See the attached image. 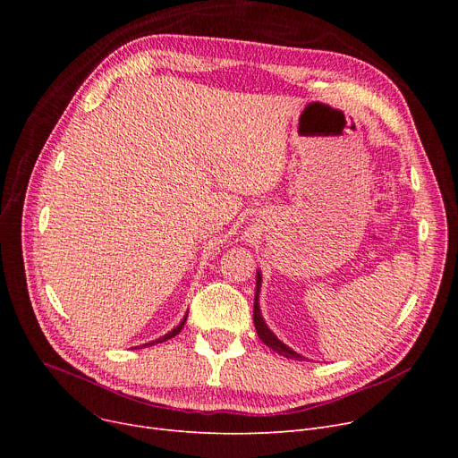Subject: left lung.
<instances>
[{"label": "left lung", "mask_w": 458, "mask_h": 458, "mask_svg": "<svg viewBox=\"0 0 458 458\" xmlns=\"http://www.w3.org/2000/svg\"><path fill=\"white\" fill-rule=\"evenodd\" d=\"M259 287H261V275H259V271H258V275H256V295H254V327H256V332H258V335H259V340H261L263 344H266L269 349L276 351L278 354H282V356H285V358L302 360V356H301L299 352H295L293 349H290L285 344H282V342L276 338V335L269 330V327L266 325V321H263L261 311H259V302H258V299H259Z\"/></svg>", "instance_id": "obj_1"}]
</instances>
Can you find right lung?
Returning a JSON list of instances; mask_svg holds the SVG:
<instances>
[{"instance_id": "obj_1", "label": "right lung", "mask_w": 458, "mask_h": 458, "mask_svg": "<svg viewBox=\"0 0 458 458\" xmlns=\"http://www.w3.org/2000/svg\"><path fill=\"white\" fill-rule=\"evenodd\" d=\"M185 321H187V314L183 316V319L180 321V325H178L176 328H173V330H171V332H168V334L161 335V338H157V340H154V342H150V344H144V345H154V344H163V342H166V340H171V338H174V335H176V334H180V330L183 328ZM144 345H142V347H144Z\"/></svg>"}]
</instances>
